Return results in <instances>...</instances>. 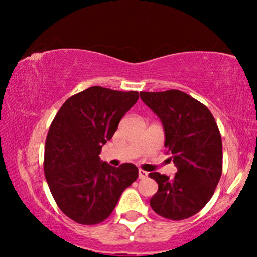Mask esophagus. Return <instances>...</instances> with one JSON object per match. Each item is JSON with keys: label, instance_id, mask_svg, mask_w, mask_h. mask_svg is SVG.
<instances>
[{"label": "esophagus", "instance_id": "obj_1", "mask_svg": "<svg viewBox=\"0 0 257 257\" xmlns=\"http://www.w3.org/2000/svg\"><path fill=\"white\" fill-rule=\"evenodd\" d=\"M138 173H139V179H145L147 177V172H145L144 170H139Z\"/></svg>", "mask_w": 257, "mask_h": 257}]
</instances>
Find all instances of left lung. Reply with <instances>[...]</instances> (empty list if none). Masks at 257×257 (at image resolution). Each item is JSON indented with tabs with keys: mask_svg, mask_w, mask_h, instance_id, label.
Listing matches in <instances>:
<instances>
[{
	"mask_svg": "<svg viewBox=\"0 0 257 257\" xmlns=\"http://www.w3.org/2000/svg\"><path fill=\"white\" fill-rule=\"evenodd\" d=\"M140 98L163 122L165 147L178 168L174 178L150 173L159 186L150 205L165 219H188L207 205L222 174L219 127L207 106L182 91L140 92Z\"/></svg>",
	"mask_w": 257,
	"mask_h": 257,
	"instance_id": "8db88e82",
	"label": "left lung"
}]
</instances>
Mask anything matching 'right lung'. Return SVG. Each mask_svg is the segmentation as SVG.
I'll return each instance as SVG.
<instances>
[{
	"mask_svg": "<svg viewBox=\"0 0 257 257\" xmlns=\"http://www.w3.org/2000/svg\"><path fill=\"white\" fill-rule=\"evenodd\" d=\"M137 91L92 86L66 99L52 120L44 150V174L59 209L80 224H97L113 212L138 178L133 164L101 163V147L137 103Z\"/></svg>",
	"mask_w": 257,
	"mask_h": 257,
	"instance_id": "right-lung-1",
	"label": "right lung"
}]
</instances>
